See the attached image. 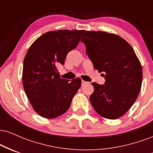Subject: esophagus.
<instances>
[{
  "label": "esophagus",
  "mask_w": 153,
  "mask_h": 153,
  "mask_svg": "<svg viewBox=\"0 0 153 153\" xmlns=\"http://www.w3.org/2000/svg\"><path fill=\"white\" fill-rule=\"evenodd\" d=\"M86 83H88V82L85 81V80H82V85H85V84H86Z\"/></svg>",
  "instance_id": "esophagus-1"
}]
</instances>
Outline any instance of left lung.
Wrapping results in <instances>:
<instances>
[{
	"instance_id": "obj_1",
	"label": "left lung",
	"mask_w": 153,
	"mask_h": 153,
	"mask_svg": "<svg viewBox=\"0 0 153 153\" xmlns=\"http://www.w3.org/2000/svg\"><path fill=\"white\" fill-rule=\"evenodd\" d=\"M86 54L99 73H105L104 85L92 82L90 96L94 108L101 117L118 119L137 98L143 81V69L134 50L118 35L87 31L82 36Z\"/></svg>"
}]
</instances>
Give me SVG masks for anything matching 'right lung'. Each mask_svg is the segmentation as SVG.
Masks as SVG:
<instances>
[{
    "label": "right lung",
    "mask_w": 153,
    "mask_h": 153,
    "mask_svg": "<svg viewBox=\"0 0 153 153\" xmlns=\"http://www.w3.org/2000/svg\"><path fill=\"white\" fill-rule=\"evenodd\" d=\"M84 30L49 31L28 50L23 67V85L38 114L53 119L65 113L81 85V79H62L57 66L64 65L67 54L75 49Z\"/></svg>",
    "instance_id": "right-lung-1"
}]
</instances>
